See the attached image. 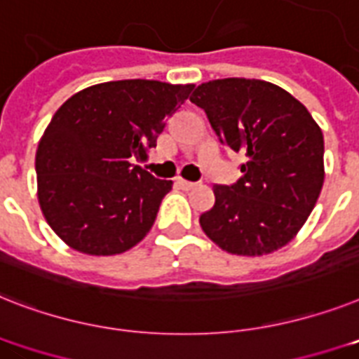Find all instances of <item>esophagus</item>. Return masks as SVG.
<instances>
[{"mask_svg":"<svg viewBox=\"0 0 359 359\" xmlns=\"http://www.w3.org/2000/svg\"><path fill=\"white\" fill-rule=\"evenodd\" d=\"M177 184H179L182 189H191V188H195V186H197L195 182H189V180H184V179L177 180Z\"/></svg>","mask_w":359,"mask_h":359,"instance_id":"obj_1","label":"esophagus"}]
</instances>
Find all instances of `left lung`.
<instances>
[{
	"mask_svg": "<svg viewBox=\"0 0 359 359\" xmlns=\"http://www.w3.org/2000/svg\"><path fill=\"white\" fill-rule=\"evenodd\" d=\"M225 147L245 156L241 177L214 186L215 205L199 217L215 245L262 256L290 243L316 206L325 182V140L301 101L260 79H217L197 86Z\"/></svg>",
	"mask_w": 359,
	"mask_h": 359,
	"instance_id": "left-lung-1",
	"label": "left lung"
}]
</instances>
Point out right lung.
<instances>
[{"instance_id":"right-lung-1","label":"right lung","mask_w":359,"mask_h":359,"mask_svg":"<svg viewBox=\"0 0 359 359\" xmlns=\"http://www.w3.org/2000/svg\"><path fill=\"white\" fill-rule=\"evenodd\" d=\"M194 84L110 81L66 101L38 142V203L55 234L94 256L121 255L144 240L173 180L134 162L189 97Z\"/></svg>"}]
</instances>
